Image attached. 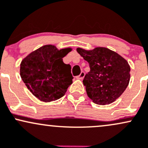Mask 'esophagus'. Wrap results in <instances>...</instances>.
I'll return each instance as SVG.
<instances>
[{
	"label": "esophagus",
	"instance_id": "obj_1",
	"mask_svg": "<svg viewBox=\"0 0 148 148\" xmlns=\"http://www.w3.org/2000/svg\"><path fill=\"white\" fill-rule=\"evenodd\" d=\"M84 75H85V73H84V72H81V73L77 77V79H82L84 77Z\"/></svg>",
	"mask_w": 148,
	"mask_h": 148
}]
</instances>
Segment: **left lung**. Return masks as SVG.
Returning a JSON list of instances; mask_svg holds the SVG:
<instances>
[{"mask_svg":"<svg viewBox=\"0 0 148 148\" xmlns=\"http://www.w3.org/2000/svg\"><path fill=\"white\" fill-rule=\"evenodd\" d=\"M77 52L89 64L90 71L84 76L83 84L94 103H112L123 94L130 80V66L117 52L98 47L91 50L77 47Z\"/></svg>","mask_w":148,"mask_h":148,"instance_id":"1","label":"left lung"}]
</instances>
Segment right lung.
I'll return each instance as SVG.
<instances>
[{"instance_id":"add662e5","label":"right lung","mask_w":148,"mask_h":148,"mask_svg":"<svg viewBox=\"0 0 148 148\" xmlns=\"http://www.w3.org/2000/svg\"><path fill=\"white\" fill-rule=\"evenodd\" d=\"M71 47L59 49L46 45L28 54L20 64V76L28 89L39 100L50 102L65 95L73 83L71 67L63 58Z\"/></svg>"}]
</instances>
